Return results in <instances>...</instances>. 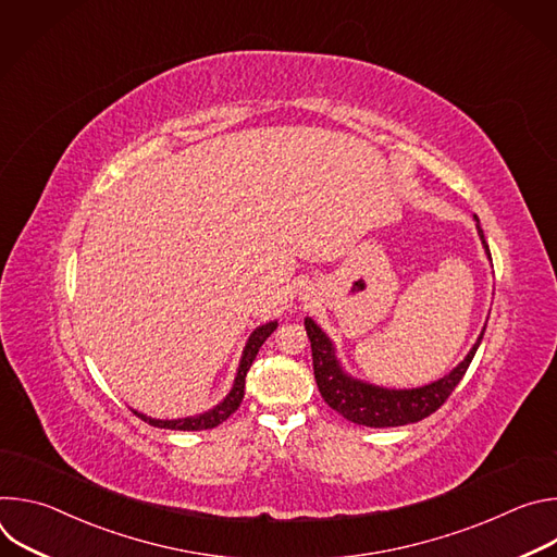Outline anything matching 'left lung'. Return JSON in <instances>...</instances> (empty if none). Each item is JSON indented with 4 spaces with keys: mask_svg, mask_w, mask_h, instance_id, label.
<instances>
[{
    "mask_svg": "<svg viewBox=\"0 0 557 557\" xmlns=\"http://www.w3.org/2000/svg\"><path fill=\"white\" fill-rule=\"evenodd\" d=\"M475 228H479L485 253L492 260L490 245L485 243V233L479 224V218H475ZM304 326L310 339L314 381L324 396V401L344 419L366 428H399V425L423 421L425 417L436 412L447 401V396L454 392L460 379L465 376L485 335V329H483V333L479 335V339H475L467 357L443 379L428 383L423 387H412V389H387V387H379L350 376L342 368L329 335L317 326L310 317H306Z\"/></svg>",
    "mask_w": 557,
    "mask_h": 557,
    "instance_id": "obj_1",
    "label": "left lung"
}]
</instances>
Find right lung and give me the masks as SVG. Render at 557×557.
I'll list each match as a JSON object with an SVG mask.
<instances>
[{
  "instance_id": "obj_1",
  "label": "right lung",
  "mask_w": 557,
  "mask_h": 557,
  "mask_svg": "<svg viewBox=\"0 0 557 557\" xmlns=\"http://www.w3.org/2000/svg\"><path fill=\"white\" fill-rule=\"evenodd\" d=\"M277 329V322H269L264 326H258L245 350H243V359H240V366H237V374H235V381H233V387L231 392L224 396V399L211 408L209 412H202V414H196V417H187V419H174V421H161V419H151V417H145L140 412L134 410V414L138 419H143L145 423L153 425V428H163V430H181V432H198V430H211L215 425H220L222 421H226L237 408H240L243 399H245V379H247V372L251 368V363L256 361V355L258 350L262 348V344L269 339V335Z\"/></svg>"
}]
</instances>
